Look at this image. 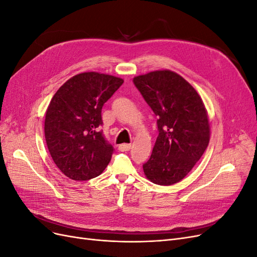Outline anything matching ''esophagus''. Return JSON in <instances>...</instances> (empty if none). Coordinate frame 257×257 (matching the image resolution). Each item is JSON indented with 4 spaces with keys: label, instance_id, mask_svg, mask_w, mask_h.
Listing matches in <instances>:
<instances>
[{
    "label": "esophagus",
    "instance_id": "esophagus-1",
    "mask_svg": "<svg viewBox=\"0 0 257 257\" xmlns=\"http://www.w3.org/2000/svg\"><path fill=\"white\" fill-rule=\"evenodd\" d=\"M131 148H132V145H131V144H122V145L119 146V149H120V151H122V152L131 150Z\"/></svg>",
    "mask_w": 257,
    "mask_h": 257
}]
</instances>
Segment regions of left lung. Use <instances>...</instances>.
<instances>
[{
  "mask_svg": "<svg viewBox=\"0 0 257 257\" xmlns=\"http://www.w3.org/2000/svg\"><path fill=\"white\" fill-rule=\"evenodd\" d=\"M158 116L159 136L143 165L153 183L172 185L188 175L207 149L210 126L196 90L172 71H155L133 79Z\"/></svg>",
  "mask_w": 257,
  "mask_h": 257,
  "instance_id": "1",
  "label": "left lung"
}]
</instances>
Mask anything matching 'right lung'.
Here are the masks:
<instances>
[{"label":"right lung","instance_id":"right-lung-1","mask_svg":"<svg viewBox=\"0 0 257 257\" xmlns=\"http://www.w3.org/2000/svg\"><path fill=\"white\" fill-rule=\"evenodd\" d=\"M123 79L95 72L68 79L46 112L45 138L54 164L76 181L99 176L114 151L103 134L102 108Z\"/></svg>","mask_w":257,"mask_h":257}]
</instances>
